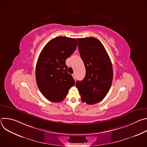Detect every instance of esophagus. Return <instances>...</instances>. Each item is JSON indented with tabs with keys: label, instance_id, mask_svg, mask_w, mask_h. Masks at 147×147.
Here are the masks:
<instances>
[{
	"label": "esophagus",
	"instance_id": "esophagus-1",
	"mask_svg": "<svg viewBox=\"0 0 147 147\" xmlns=\"http://www.w3.org/2000/svg\"><path fill=\"white\" fill-rule=\"evenodd\" d=\"M72 76H73V78L76 80V75L75 74H72Z\"/></svg>",
	"mask_w": 147,
	"mask_h": 147
}]
</instances>
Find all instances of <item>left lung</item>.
<instances>
[{"mask_svg": "<svg viewBox=\"0 0 147 147\" xmlns=\"http://www.w3.org/2000/svg\"><path fill=\"white\" fill-rule=\"evenodd\" d=\"M78 51L86 70L85 78L77 81L82 102L93 105L101 101L108 93L113 80L110 57L100 42L94 37L77 39Z\"/></svg>", "mask_w": 147, "mask_h": 147, "instance_id": "left-lung-1", "label": "left lung"}]
</instances>
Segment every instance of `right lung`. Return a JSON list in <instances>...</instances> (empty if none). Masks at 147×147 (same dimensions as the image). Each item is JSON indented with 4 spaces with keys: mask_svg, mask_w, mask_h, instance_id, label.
<instances>
[{
    "mask_svg": "<svg viewBox=\"0 0 147 147\" xmlns=\"http://www.w3.org/2000/svg\"><path fill=\"white\" fill-rule=\"evenodd\" d=\"M77 46L75 38L58 36L49 41L39 56L35 69L37 86L51 102L62 101L75 84L72 76L67 73L66 60Z\"/></svg>",
    "mask_w": 147,
    "mask_h": 147,
    "instance_id": "obj_1",
    "label": "right lung"
}]
</instances>
